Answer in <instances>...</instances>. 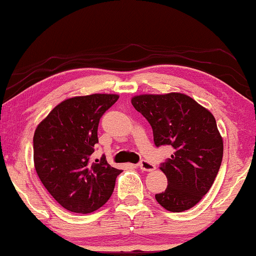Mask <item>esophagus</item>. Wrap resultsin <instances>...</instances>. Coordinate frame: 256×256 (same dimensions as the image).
<instances>
[{
    "label": "esophagus",
    "instance_id": "obj_1",
    "mask_svg": "<svg viewBox=\"0 0 256 256\" xmlns=\"http://www.w3.org/2000/svg\"><path fill=\"white\" fill-rule=\"evenodd\" d=\"M138 167L140 168V170H144V172H152L155 170L156 167L152 164V163L146 161V160H143V161H140L138 163Z\"/></svg>",
    "mask_w": 256,
    "mask_h": 256
}]
</instances>
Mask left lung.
I'll return each instance as SVG.
<instances>
[{
	"label": "left lung",
	"mask_w": 256,
	"mask_h": 256,
	"mask_svg": "<svg viewBox=\"0 0 256 256\" xmlns=\"http://www.w3.org/2000/svg\"><path fill=\"white\" fill-rule=\"evenodd\" d=\"M152 128L156 146L174 154L160 169L168 186L156 200L172 212L193 208L211 188L223 158V138L208 110L186 94H142L131 98Z\"/></svg>",
	"instance_id": "8db88e82"
}]
</instances>
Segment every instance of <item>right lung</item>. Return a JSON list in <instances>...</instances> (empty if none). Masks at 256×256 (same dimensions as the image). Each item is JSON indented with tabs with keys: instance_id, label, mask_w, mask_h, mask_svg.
<instances>
[{
	"instance_id": "add662e5",
	"label": "right lung",
	"mask_w": 256,
	"mask_h": 256,
	"mask_svg": "<svg viewBox=\"0 0 256 256\" xmlns=\"http://www.w3.org/2000/svg\"><path fill=\"white\" fill-rule=\"evenodd\" d=\"M116 94L74 96L58 104L36 126L33 160L36 174L57 202L76 214L101 208L114 190L120 169L106 158L92 162L100 118Z\"/></svg>"
}]
</instances>
